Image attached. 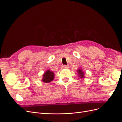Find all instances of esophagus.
Listing matches in <instances>:
<instances>
[{"label": "esophagus", "instance_id": "esophagus-1", "mask_svg": "<svg viewBox=\"0 0 122 122\" xmlns=\"http://www.w3.org/2000/svg\"><path fill=\"white\" fill-rule=\"evenodd\" d=\"M62 69H68V68H69V67H68V66H67V65H63L62 66Z\"/></svg>", "mask_w": 122, "mask_h": 122}]
</instances>
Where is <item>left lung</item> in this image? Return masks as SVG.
Segmentation results:
<instances>
[{
  "mask_svg": "<svg viewBox=\"0 0 122 122\" xmlns=\"http://www.w3.org/2000/svg\"><path fill=\"white\" fill-rule=\"evenodd\" d=\"M78 73L79 74L80 77H81V78H83L84 76V73H83V72L82 71V70L81 69H79L78 70Z\"/></svg>",
  "mask_w": 122,
  "mask_h": 122,
  "instance_id": "8db88e82",
  "label": "left lung"
}]
</instances>
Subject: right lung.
I'll use <instances>...</instances> for the list:
<instances>
[{"label":"right lung","instance_id":"obj_1","mask_svg":"<svg viewBox=\"0 0 122 122\" xmlns=\"http://www.w3.org/2000/svg\"><path fill=\"white\" fill-rule=\"evenodd\" d=\"M54 77V73L52 71H50V70H47V71L44 74L43 81L44 82H49L53 80Z\"/></svg>","mask_w":122,"mask_h":122}]
</instances>
